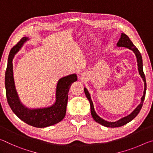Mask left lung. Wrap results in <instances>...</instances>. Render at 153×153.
Masks as SVG:
<instances>
[{
    "label": "left lung",
    "mask_w": 153,
    "mask_h": 153,
    "mask_svg": "<svg viewBox=\"0 0 153 153\" xmlns=\"http://www.w3.org/2000/svg\"><path fill=\"white\" fill-rule=\"evenodd\" d=\"M117 47H126V48H128L130 50H131V51L135 53V55H136L137 62V67H138L137 68H138L139 74L140 75V76L142 77V80H143L144 82V90L143 96H142L141 98V102H140V104L136 108H135L134 111L132 112L131 114H129V115H127V117H123V118L119 119V120H118V121H117L115 122H109V121H105V120L102 119L101 117H100L98 115L96 114V112L94 110V104H93V102H92V100L91 99L90 94L89 93V91H87V89L85 88V87L84 91H85V95H86L87 98L88 99L89 101L90 106H91V114L92 117H93L94 119L97 123L101 124L102 126H104L107 127H121L123 126H124V125L127 124V123H129L131 121H132V120H133L135 117L137 116V114L139 113L140 110H141V108H142V105H143L144 100L145 98V95H146V78H145V75H144V71H143L142 58L141 53H140L139 50L136 48V47L133 44V42H131V41L129 39V37L127 36L126 34H123V33H121V38H120L118 42H117Z\"/></svg>",
    "instance_id": "1"
}]
</instances>
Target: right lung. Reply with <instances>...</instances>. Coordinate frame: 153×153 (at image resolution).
I'll return each mask as SVG.
<instances>
[{"mask_svg":"<svg viewBox=\"0 0 153 153\" xmlns=\"http://www.w3.org/2000/svg\"><path fill=\"white\" fill-rule=\"evenodd\" d=\"M29 39L24 37L11 49L5 72L6 96L12 111L22 121L35 127H46L53 126L64 118L66 112L68 91L72 82L77 81L76 74L62 77L57 82L56 92V102L52 106L42 108H27L20 102L15 85L13 70V59L17 52Z\"/></svg>","mask_w":153,"mask_h":153,"instance_id":"1","label":"right lung"}]
</instances>
